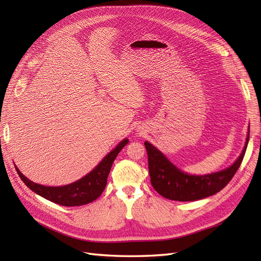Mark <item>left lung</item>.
<instances>
[{
    "instance_id": "8db88e82",
    "label": "left lung",
    "mask_w": 261,
    "mask_h": 261,
    "mask_svg": "<svg viewBox=\"0 0 261 261\" xmlns=\"http://www.w3.org/2000/svg\"><path fill=\"white\" fill-rule=\"evenodd\" d=\"M249 140V130L246 144L240 158L233 165L223 171L208 175H188L173 165L159 150L148 141L145 143L148 154L150 181L156 193L164 198L177 201H195L212 196L223 189L235 175L246 152Z\"/></svg>"
}]
</instances>
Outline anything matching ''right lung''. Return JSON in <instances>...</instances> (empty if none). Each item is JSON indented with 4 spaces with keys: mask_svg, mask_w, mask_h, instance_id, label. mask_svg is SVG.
<instances>
[{
    "mask_svg": "<svg viewBox=\"0 0 261 261\" xmlns=\"http://www.w3.org/2000/svg\"><path fill=\"white\" fill-rule=\"evenodd\" d=\"M128 143V139H124L121 141L117 147L112 150L103 160H102L96 169H93L88 175L78 179L75 183H72L65 186L51 187L39 185L28 179L22 173L15 167L19 177L25 183L27 187L36 194L40 195L43 198L48 199L54 203L61 204L66 207L83 206V204L90 203L96 200L98 197L105 191L107 186L108 175L111 170L112 164L115 160L116 155L121 151L123 147Z\"/></svg>",
    "mask_w": 261,
    "mask_h": 261,
    "instance_id": "1",
    "label": "right lung"
}]
</instances>
